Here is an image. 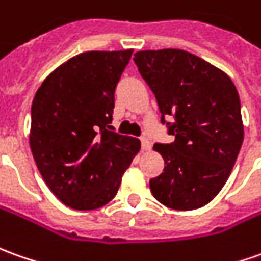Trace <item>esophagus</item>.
Wrapping results in <instances>:
<instances>
[{
    "label": "esophagus",
    "instance_id": "1",
    "mask_svg": "<svg viewBox=\"0 0 261 261\" xmlns=\"http://www.w3.org/2000/svg\"><path fill=\"white\" fill-rule=\"evenodd\" d=\"M141 148H143V151H147V150H150L151 148V141L148 140L147 137H141Z\"/></svg>",
    "mask_w": 261,
    "mask_h": 261
}]
</instances>
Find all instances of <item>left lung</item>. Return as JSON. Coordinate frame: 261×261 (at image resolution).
<instances>
[{"label":"left lung","instance_id":"obj_1","mask_svg":"<svg viewBox=\"0 0 261 261\" xmlns=\"http://www.w3.org/2000/svg\"><path fill=\"white\" fill-rule=\"evenodd\" d=\"M134 63L174 136L154 144L166 166L150 190L170 208H200L223 189L243 144L239 93L226 72L184 49L138 51ZM170 115L174 123L165 121Z\"/></svg>","mask_w":261,"mask_h":261}]
</instances>
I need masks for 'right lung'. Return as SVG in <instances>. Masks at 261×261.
<instances>
[{
  "instance_id": "obj_1",
  "label": "right lung",
  "mask_w": 261,
  "mask_h": 261,
  "mask_svg": "<svg viewBox=\"0 0 261 261\" xmlns=\"http://www.w3.org/2000/svg\"><path fill=\"white\" fill-rule=\"evenodd\" d=\"M133 49L88 51L44 80L31 106L30 147L45 184L74 210L116 197L140 140L111 131L114 91Z\"/></svg>"
}]
</instances>
